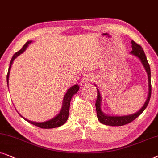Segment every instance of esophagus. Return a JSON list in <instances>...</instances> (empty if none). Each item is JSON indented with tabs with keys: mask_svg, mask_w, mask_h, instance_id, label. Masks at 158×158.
Wrapping results in <instances>:
<instances>
[{
	"mask_svg": "<svg viewBox=\"0 0 158 158\" xmlns=\"http://www.w3.org/2000/svg\"><path fill=\"white\" fill-rule=\"evenodd\" d=\"M93 80V78L89 73H85V74L83 75L82 77V81L85 83H89L90 81Z\"/></svg>",
	"mask_w": 158,
	"mask_h": 158,
	"instance_id": "esophagus-1",
	"label": "esophagus"
}]
</instances>
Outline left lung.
I'll list each match as a JSON object with an SVG mask.
<instances>
[{
    "label": "left lung",
    "mask_w": 158,
    "mask_h": 158,
    "mask_svg": "<svg viewBox=\"0 0 158 158\" xmlns=\"http://www.w3.org/2000/svg\"><path fill=\"white\" fill-rule=\"evenodd\" d=\"M132 43V50L131 51V53L134 55V56H137L142 61L143 66H144L145 69H146L147 72L148 74V80H149V94L148 98L147 99L146 102L142 108L140 109L138 112L132 115H125V116H109V115H105L102 112L100 108V102H101V97L100 92H99L98 89V97H97V100L95 102V107H96V111H97V116L99 121L103 124L108 125V126H123L128 123H131L134 120H135L136 118L142 114L143 111L145 110L147 108L148 105L150 102V97H151V92H152V86H151V72H150V67L149 65V63L147 59L146 56L144 52V50L142 48V46L139 45L136 43H135L134 40L131 41Z\"/></svg>",
    "instance_id": "left-lung-1"
}]
</instances>
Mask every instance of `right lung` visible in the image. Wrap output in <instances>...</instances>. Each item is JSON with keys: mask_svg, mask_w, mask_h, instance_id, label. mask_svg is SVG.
<instances>
[{"mask_svg": "<svg viewBox=\"0 0 158 158\" xmlns=\"http://www.w3.org/2000/svg\"><path fill=\"white\" fill-rule=\"evenodd\" d=\"M31 43V41L27 42V43H25V45L23 46L22 49L20 50H19L18 52H16L15 54L14 55L13 57H12L11 60H10V66L9 68H8V73H7V84L8 85V77H9V72H10V67H11V64L13 63V60L15 59V58L17 57V56H19L21 53H22L24 51L25 49H26L27 45H29V43ZM79 86L77 85H76L73 87H71L70 89H69L67 92L65 94L64 98V102H63V107L59 113V114L58 115H56L54 118H52L50 121H45V122H43V123H37V122H32L29 121V120L25 119L24 118H23L24 120H26L27 121H28L29 123H31V124L36 126L37 127L42 128V129H52V128H56L58 127H60L63 124H64L66 123L67 119L69 118V108H70V102H71V98H72L73 95L74 94L77 93L79 90Z\"/></svg>", "mask_w": 158, "mask_h": 158, "instance_id": "right-lung-1", "label": "right lung"}]
</instances>
